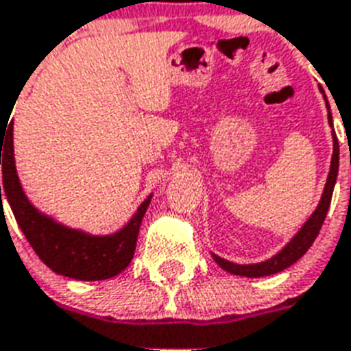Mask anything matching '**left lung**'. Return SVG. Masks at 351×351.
Masks as SVG:
<instances>
[{"mask_svg": "<svg viewBox=\"0 0 351 351\" xmlns=\"http://www.w3.org/2000/svg\"><path fill=\"white\" fill-rule=\"evenodd\" d=\"M320 93L324 95L326 108H328L329 126L333 128V115H331L328 96H326L324 89H320ZM331 134H333V156H331L328 180H326V186H324V193H322L320 197V202H318V206H316V210H314L313 214L308 215L307 221L301 225V228L295 232L294 238L288 241L287 245H285L277 255L269 256L266 261L256 262V264H236V262L225 261L221 256H217L212 253L214 261L217 262L225 271H228V274L232 275H240V277H266V275L279 274L282 269L290 268L294 262L300 261L301 256L307 253L308 247L313 245V241L316 240V236L320 232L326 215H328L329 204H331V197H333L335 182H337V175H339V139H337L335 130Z\"/></svg>", "mask_w": 351, "mask_h": 351, "instance_id": "obj_1", "label": "left lung"}]
</instances>
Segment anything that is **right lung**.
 <instances>
[{
    "label": "right lung",
    "mask_w": 351,
    "mask_h": 351,
    "mask_svg": "<svg viewBox=\"0 0 351 351\" xmlns=\"http://www.w3.org/2000/svg\"><path fill=\"white\" fill-rule=\"evenodd\" d=\"M0 165L3 175L0 202L3 193L16 217L18 227L22 228L38 258L51 271L77 281H102L126 269L136 253L139 227L152 195L139 204L136 214L132 215V219L121 230L113 234L96 236L80 228L66 227L31 204L16 173L12 121H7L3 128H0Z\"/></svg>",
    "instance_id": "1"
}]
</instances>
